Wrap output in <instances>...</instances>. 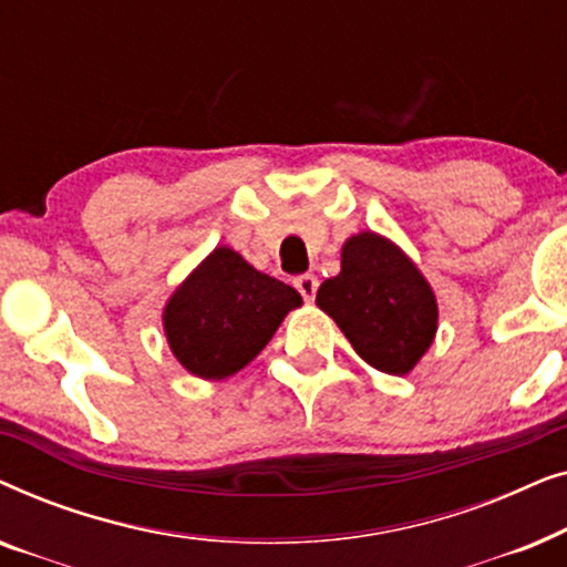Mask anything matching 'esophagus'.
I'll list each match as a JSON object with an SVG mask.
<instances>
[{
  "instance_id": "obj_1",
  "label": "esophagus",
  "mask_w": 567,
  "mask_h": 567,
  "mask_svg": "<svg viewBox=\"0 0 567 567\" xmlns=\"http://www.w3.org/2000/svg\"><path fill=\"white\" fill-rule=\"evenodd\" d=\"M317 278L315 276H299L297 278V289L301 297H305V301H315V293H317Z\"/></svg>"
}]
</instances>
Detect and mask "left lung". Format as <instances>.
<instances>
[{
  "label": "left lung",
  "mask_w": 567,
  "mask_h": 567,
  "mask_svg": "<svg viewBox=\"0 0 567 567\" xmlns=\"http://www.w3.org/2000/svg\"><path fill=\"white\" fill-rule=\"evenodd\" d=\"M317 307L369 367L405 377L439 330V305L413 258L377 231H359L340 247V274L317 289Z\"/></svg>",
  "instance_id": "1"
}]
</instances>
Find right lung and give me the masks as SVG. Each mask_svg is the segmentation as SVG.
<instances>
[{
    "label": "right lung",
    "mask_w": 567,
    "mask_h": 567,
    "mask_svg": "<svg viewBox=\"0 0 567 567\" xmlns=\"http://www.w3.org/2000/svg\"><path fill=\"white\" fill-rule=\"evenodd\" d=\"M297 307V289L260 274L229 245H219L169 293L162 328L188 374L219 382L245 369Z\"/></svg>",
    "instance_id": "obj_1"
}]
</instances>
